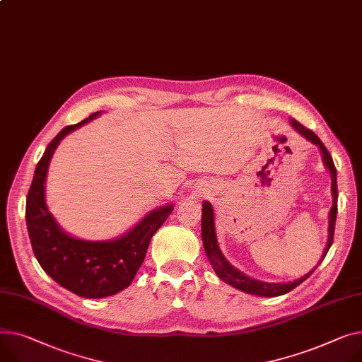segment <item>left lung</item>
<instances>
[{"label": "left lung", "mask_w": 362, "mask_h": 362, "mask_svg": "<svg viewBox=\"0 0 362 362\" xmlns=\"http://www.w3.org/2000/svg\"><path fill=\"white\" fill-rule=\"evenodd\" d=\"M290 125L301 136H304L307 141H310L311 144H315V146L319 147V150L322 153L323 164H325V167L327 168L330 176H332L333 204H332V208L329 211L327 245L323 250L320 262L316 264L315 268H313L310 272H307L304 276H301L296 281H290V282H263V281H259V279H253V278L245 275L243 272H240L226 259V256L223 255V252L218 246V240H216V234H215V216H214L212 205L206 201L202 204V224H201L202 243H204V249H205V253L208 256V260L211 263V267L214 268L216 276H218L221 281L227 282L228 285L237 288V290L247 293V294H252V296H257V297H278V296H284L286 293H290L291 290H294L296 286H298L301 282H304L313 272L316 271V268L325 259V256L329 252V249L332 246V242H333L336 214H338V182H336V168H334L332 156L329 154V151L323 146V142L319 139V136L315 132L304 128L300 122H297L296 119H290Z\"/></svg>", "instance_id": "left-lung-1"}]
</instances>
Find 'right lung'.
Masks as SVG:
<instances>
[{"instance_id":"1","label":"right lung","mask_w":362,"mask_h":362,"mask_svg":"<svg viewBox=\"0 0 362 362\" xmlns=\"http://www.w3.org/2000/svg\"><path fill=\"white\" fill-rule=\"evenodd\" d=\"M100 115L102 112H95L80 124L64 128L51 141L36 165L26 202L28 231L42 269L68 291L84 298L115 296L129 286L146 257L151 237L173 211V204L158 206L124 235L112 240H83L61 228L46 205L47 168L59 142Z\"/></svg>"}]
</instances>
